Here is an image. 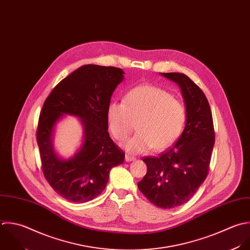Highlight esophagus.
Returning <instances> with one entry per match:
<instances>
[{"instance_id":"1","label":"esophagus","mask_w":250,"mask_h":250,"mask_svg":"<svg viewBox=\"0 0 250 250\" xmlns=\"http://www.w3.org/2000/svg\"><path fill=\"white\" fill-rule=\"evenodd\" d=\"M136 160V158L134 157V156H132V155H125V161L126 162H131V161H135Z\"/></svg>"}]
</instances>
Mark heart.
I'll return each mask as SVG.
<instances>
[{
  "mask_svg": "<svg viewBox=\"0 0 250 250\" xmlns=\"http://www.w3.org/2000/svg\"><path fill=\"white\" fill-rule=\"evenodd\" d=\"M107 121L118 141L125 140L136 123L138 132L124 144L127 151L144 153L153 147L160 151L170 146L180 135L186 122V110L166 90L143 84L129 89L123 102H110Z\"/></svg>",
  "mask_w": 250,
  "mask_h": 250,
  "instance_id": "obj_1",
  "label": "heart"
}]
</instances>
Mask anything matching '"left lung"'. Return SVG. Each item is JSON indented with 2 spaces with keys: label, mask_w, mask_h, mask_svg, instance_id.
Masks as SVG:
<instances>
[{
  "label": "left lung",
  "mask_w": 250,
  "mask_h": 250,
  "mask_svg": "<svg viewBox=\"0 0 250 250\" xmlns=\"http://www.w3.org/2000/svg\"><path fill=\"white\" fill-rule=\"evenodd\" d=\"M182 90L187 121L178 140L159 157H145L147 173L137 186L153 205L174 208L187 203L206 180L215 142L211 109L204 91L185 74L162 73Z\"/></svg>",
  "instance_id": "obj_1"
}]
</instances>
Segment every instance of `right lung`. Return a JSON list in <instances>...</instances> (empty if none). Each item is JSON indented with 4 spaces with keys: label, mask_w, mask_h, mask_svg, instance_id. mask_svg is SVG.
Returning a JSON list of instances; mask_svg holds the SVG:
<instances>
[{
    "label": "right lung",
    "mask_w": 250,
    "mask_h": 250,
    "mask_svg": "<svg viewBox=\"0 0 250 250\" xmlns=\"http://www.w3.org/2000/svg\"><path fill=\"white\" fill-rule=\"evenodd\" d=\"M117 67L83 65L63 79L46 97L39 117L37 142L42 170L51 188L73 203H86L105 189L112 167L124 163V151L108 132L107 107L124 80ZM63 113L82 119L85 141L70 160L61 161L51 144L52 129Z\"/></svg>",
    "instance_id": "1"
}]
</instances>
